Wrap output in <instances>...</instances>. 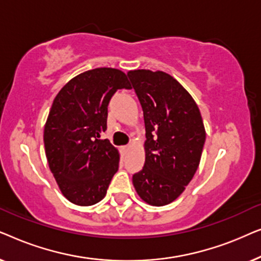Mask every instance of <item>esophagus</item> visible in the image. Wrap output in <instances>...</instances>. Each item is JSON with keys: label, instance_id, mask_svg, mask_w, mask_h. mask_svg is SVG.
Listing matches in <instances>:
<instances>
[{"label": "esophagus", "instance_id": "obj_1", "mask_svg": "<svg viewBox=\"0 0 261 261\" xmlns=\"http://www.w3.org/2000/svg\"><path fill=\"white\" fill-rule=\"evenodd\" d=\"M129 148H130V146H123L122 151L123 152H127V151H129Z\"/></svg>", "mask_w": 261, "mask_h": 261}]
</instances>
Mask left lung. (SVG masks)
<instances>
[{"instance_id":"8db88e82","label":"left lung","mask_w":261,"mask_h":261,"mask_svg":"<svg viewBox=\"0 0 261 261\" xmlns=\"http://www.w3.org/2000/svg\"><path fill=\"white\" fill-rule=\"evenodd\" d=\"M144 110L145 165L133 176L135 191L153 206L170 204L183 194L198 169L205 128L197 103L164 71L127 72Z\"/></svg>"}]
</instances>
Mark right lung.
Returning a JSON list of instances; mask_svg holds the SVG:
<instances>
[{"label":"right lung","instance_id":"obj_1","mask_svg":"<svg viewBox=\"0 0 261 261\" xmlns=\"http://www.w3.org/2000/svg\"><path fill=\"white\" fill-rule=\"evenodd\" d=\"M130 89L126 73L97 67L70 80L53 99L44 128L45 153L60 192L76 205L105 198L119 169V149L101 140L108 103L117 89Z\"/></svg>","mask_w":261,"mask_h":261}]
</instances>
